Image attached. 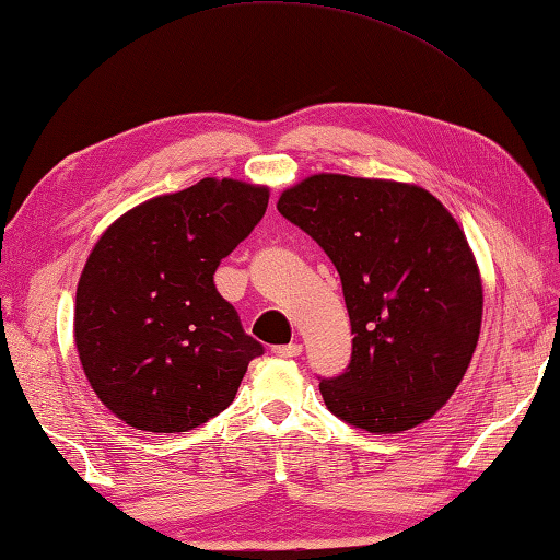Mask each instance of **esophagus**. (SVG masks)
<instances>
[{"label":"esophagus","instance_id":"34e87169","mask_svg":"<svg viewBox=\"0 0 560 560\" xmlns=\"http://www.w3.org/2000/svg\"><path fill=\"white\" fill-rule=\"evenodd\" d=\"M301 343H289V346H273V355L279 358H296L301 355Z\"/></svg>","mask_w":560,"mask_h":560}]
</instances>
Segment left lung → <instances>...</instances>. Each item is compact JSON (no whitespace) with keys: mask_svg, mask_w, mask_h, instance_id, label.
I'll return each mask as SVG.
<instances>
[{"mask_svg":"<svg viewBox=\"0 0 560 560\" xmlns=\"http://www.w3.org/2000/svg\"><path fill=\"white\" fill-rule=\"evenodd\" d=\"M277 210L343 283L353 353L346 373L318 385L328 410L373 434L430 420L481 330V277L457 220L417 185L334 173L283 189Z\"/></svg>","mask_w":560,"mask_h":560,"instance_id":"obj_1","label":"left lung"}]
</instances>
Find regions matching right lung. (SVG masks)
Segmentation results:
<instances>
[{
  "label": "right lung",
  "instance_id": "1",
  "mask_svg": "<svg viewBox=\"0 0 560 560\" xmlns=\"http://www.w3.org/2000/svg\"><path fill=\"white\" fill-rule=\"evenodd\" d=\"M269 187L205 177L118 217L89 254L73 336L93 393L130 428L187 432L232 405L264 353L214 271L267 212Z\"/></svg>",
  "mask_w": 560,
  "mask_h": 560
}]
</instances>
